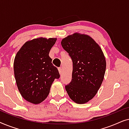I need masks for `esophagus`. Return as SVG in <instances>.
I'll return each instance as SVG.
<instances>
[{"mask_svg":"<svg viewBox=\"0 0 129 129\" xmlns=\"http://www.w3.org/2000/svg\"><path fill=\"white\" fill-rule=\"evenodd\" d=\"M58 70H59V72L60 75V74H61V73H62V70H61V69L60 68L58 69Z\"/></svg>","mask_w":129,"mask_h":129,"instance_id":"34e87169","label":"esophagus"}]
</instances>
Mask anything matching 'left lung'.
Listing matches in <instances>:
<instances>
[{"label":"left lung","mask_w":129,"mask_h":129,"mask_svg":"<svg viewBox=\"0 0 129 129\" xmlns=\"http://www.w3.org/2000/svg\"><path fill=\"white\" fill-rule=\"evenodd\" d=\"M61 45L73 61L72 81L65 87L67 93L75 103H87L104 79L106 61L103 51L92 38L79 33L63 38Z\"/></svg>","instance_id":"8db88e82"}]
</instances>
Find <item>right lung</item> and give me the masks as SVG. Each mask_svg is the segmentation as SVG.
Listing matches in <instances>:
<instances>
[{
    "instance_id": "obj_1",
    "label": "right lung",
    "mask_w": 129,
    "mask_h": 129,
    "mask_svg": "<svg viewBox=\"0 0 129 129\" xmlns=\"http://www.w3.org/2000/svg\"><path fill=\"white\" fill-rule=\"evenodd\" d=\"M57 38L28 40L17 52L13 70L17 88L26 101L38 105L48 96L51 86L60 75L49 57Z\"/></svg>"
}]
</instances>
